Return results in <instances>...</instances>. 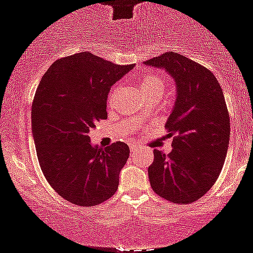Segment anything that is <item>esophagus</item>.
<instances>
[{
	"label": "esophagus",
	"instance_id": "obj_1",
	"mask_svg": "<svg viewBox=\"0 0 253 253\" xmlns=\"http://www.w3.org/2000/svg\"><path fill=\"white\" fill-rule=\"evenodd\" d=\"M129 149H131L132 152H137L138 150H139V146L134 145V144H131V146H129Z\"/></svg>",
	"mask_w": 253,
	"mask_h": 253
}]
</instances>
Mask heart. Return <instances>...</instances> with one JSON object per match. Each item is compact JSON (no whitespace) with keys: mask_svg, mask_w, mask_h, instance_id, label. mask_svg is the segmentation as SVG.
Listing matches in <instances>:
<instances>
[{"mask_svg":"<svg viewBox=\"0 0 253 253\" xmlns=\"http://www.w3.org/2000/svg\"><path fill=\"white\" fill-rule=\"evenodd\" d=\"M137 82L139 84L141 91L146 97L149 96H158L161 98L165 92L167 91L168 87V80L167 76L165 72L160 71V69H152V71L146 72V73L140 74L137 78ZM120 86H115L110 92L109 98H108V105L110 108L113 107L114 101H115L116 91L119 90Z\"/></svg>","mask_w":253,"mask_h":253,"instance_id":"heart-1","label":"heart"}]
</instances>
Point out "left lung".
Returning a JSON list of instances; mask_svg holds the SVG:
<instances>
[{"instance_id": "1", "label": "left lung", "mask_w": 253, "mask_h": 253, "mask_svg": "<svg viewBox=\"0 0 253 253\" xmlns=\"http://www.w3.org/2000/svg\"><path fill=\"white\" fill-rule=\"evenodd\" d=\"M165 68L175 79L176 102L166 128L173 150H154L149 167L151 188L171 203L190 204L215 184L229 144V113L211 71L175 51L144 62Z\"/></svg>"}]
</instances>
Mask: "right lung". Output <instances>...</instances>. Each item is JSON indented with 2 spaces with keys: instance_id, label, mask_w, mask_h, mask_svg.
Returning a JSON list of instances; mask_svg holds the SVG:
<instances>
[{
  "instance_id": "right-lung-1",
  "label": "right lung",
  "mask_w": 253,
  "mask_h": 253,
  "mask_svg": "<svg viewBox=\"0 0 253 253\" xmlns=\"http://www.w3.org/2000/svg\"><path fill=\"white\" fill-rule=\"evenodd\" d=\"M133 67L83 51L55 61L38 85L31 110L38 162L49 185L72 204L93 207L118 190L128 145L93 148L88 133L108 118L110 87Z\"/></svg>"
}]
</instances>
